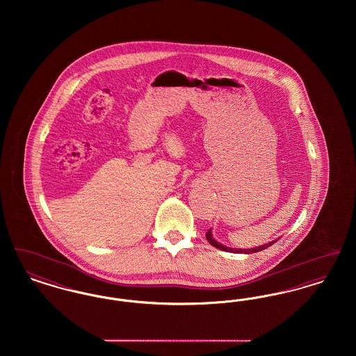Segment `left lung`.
I'll return each instance as SVG.
<instances>
[{
	"instance_id": "1",
	"label": "left lung",
	"mask_w": 356,
	"mask_h": 356,
	"mask_svg": "<svg viewBox=\"0 0 356 356\" xmlns=\"http://www.w3.org/2000/svg\"><path fill=\"white\" fill-rule=\"evenodd\" d=\"M205 237H207V240H208V243L211 244V245H213L215 248H218V250H221V251H225V252H234V254H254V252H259V251H263V250H266V248H268V247H271L272 244L276 241H270V243H267V244H263V245H259V247H254V248H248V250H238V248H229V247H225V245H222L220 244L219 241H216L213 237H212V234H211V229L205 234Z\"/></svg>"
}]
</instances>
